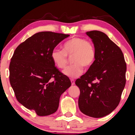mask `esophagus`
<instances>
[{"mask_svg": "<svg viewBox=\"0 0 135 135\" xmlns=\"http://www.w3.org/2000/svg\"><path fill=\"white\" fill-rule=\"evenodd\" d=\"M70 81H71V84H72V85L75 84V80H74V79H71Z\"/></svg>", "mask_w": 135, "mask_h": 135, "instance_id": "obj_1", "label": "esophagus"}]
</instances>
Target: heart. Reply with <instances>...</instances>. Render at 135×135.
Segmentation results:
<instances>
[{"instance_id": "1", "label": "heart", "mask_w": 135, "mask_h": 135, "mask_svg": "<svg viewBox=\"0 0 135 135\" xmlns=\"http://www.w3.org/2000/svg\"><path fill=\"white\" fill-rule=\"evenodd\" d=\"M96 49L92 42L83 37H74L65 42L63 49H55L52 51L51 57L54 64L60 69L65 68L72 57L74 64L66 67L63 74L71 78L80 76L83 69H88L93 65L96 58Z\"/></svg>"}]
</instances>
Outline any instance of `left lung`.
Instances as JSON below:
<instances>
[{"mask_svg":"<svg viewBox=\"0 0 135 135\" xmlns=\"http://www.w3.org/2000/svg\"><path fill=\"white\" fill-rule=\"evenodd\" d=\"M86 34L97 55L87 72L75 80L80 89L79 107L85 115L99 118L118 106L126 84V63L121 49L106 34L97 30Z\"/></svg>","mask_w":135,"mask_h":135,"instance_id":"left-lung-1","label":"left lung"}]
</instances>
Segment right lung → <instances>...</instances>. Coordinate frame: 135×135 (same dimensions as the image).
Wrapping results in <instances>:
<instances>
[{
    "label": "right lung",
    "mask_w": 135,
    "mask_h": 135,
    "mask_svg": "<svg viewBox=\"0 0 135 135\" xmlns=\"http://www.w3.org/2000/svg\"><path fill=\"white\" fill-rule=\"evenodd\" d=\"M68 34L41 32L21 43L11 60L9 81L18 102L39 116L58 109L71 82L55 66L51 54Z\"/></svg>",
    "instance_id": "1"
}]
</instances>
